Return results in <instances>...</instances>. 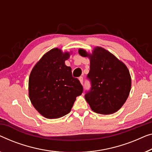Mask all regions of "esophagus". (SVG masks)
Listing matches in <instances>:
<instances>
[{"label": "esophagus", "instance_id": "34e87169", "mask_svg": "<svg viewBox=\"0 0 152 152\" xmlns=\"http://www.w3.org/2000/svg\"><path fill=\"white\" fill-rule=\"evenodd\" d=\"M79 80H80V83L81 84H83V77H80V78H79Z\"/></svg>", "mask_w": 152, "mask_h": 152}]
</instances>
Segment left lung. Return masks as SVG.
<instances>
[{"label":"left lung","mask_w":152,"mask_h":152,"mask_svg":"<svg viewBox=\"0 0 152 152\" xmlns=\"http://www.w3.org/2000/svg\"><path fill=\"white\" fill-rule=\"evenodd\" d=\"M79 54L90 59L88 78L91 81V89L85 99L92 110L102 114L117 112L128 97L132 80L125 64L113 53L102 47L94 48L92 53L83 49Z\"/></svg>","instance_id":"obj_1"}]
</instances>
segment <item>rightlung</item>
<instances>
[{
  "mask_svg": "<svg viewBox=\"0 0 152 152\" xmlns=\"http://www.w3.org/2000/svg\"><path fill=\"white\" fill-rule=\"evenodd\" d=\"M72 52L54 48L36 64L28 78V96L32 105L45 118H58L69 114L83 92L71 68L65 64Z\"/></svg>",
  "mask_w": 152,
  "mask_h": 152,
  "instance_id": "add662e5",
  "label": "right lung"
}]
</instances>
